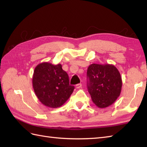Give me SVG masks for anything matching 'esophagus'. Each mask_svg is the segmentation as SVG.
<instances>
[{
    "mask_svg": "<svg viewBox=\"0 0 147 147\" xmlns=\"http://www.w3.org/2000/svg\"><path fill=\"white\" fill-rule=\"evenodd\" d=\"M82 84H77L76 85V88H82Z\"/></svg>",
    "mask_w": 147,
    "mask_h": 147,
    "instance_id": "1",
    "label": "esophagus"
}]
</instances>
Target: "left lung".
Returning a JSON list of instances; mask_svg holds the SVG:
<instances>
[{"mask_svg": "<svg viewBox=\"0 0 147 147\" xmlns=\"http://www.w3.org/2000/svg\"><path fill=\"white\" fill-rule=\"evenodd\" d=\"M87 76L88 91L98 108L112 105L120 96L122 80L113 65L92 63L88 67Z\"/></svg>", "mask_w": 147, "mask_h": 147, "instance_id": "1", "label": "left lung"}]
</instances>
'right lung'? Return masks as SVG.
<instances>
[{
    "instance_id": "right-lung-1",
    "label": "right lung",
    "mask_w": 147,
    "mask_h": 147,
    "mask_svg": "<svg viewBox=\"0 0 147 147\" xmlns=\"http://www.w3.org/2000/svg\"><path fill=\"white\" fill-rule=\"evenodd\" d=\"M32 85L40 102L52 109L64 104L74 90V86L69 85V76L60 63H39L35 68Z\"/></svg>"
}]
</instances>
